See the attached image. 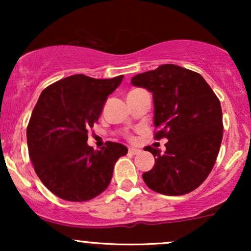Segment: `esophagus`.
I'll list each match as a JSON object with an SVG mask.
<instances>
[{"label":"esophagus","instance_id":"esophagus-1","mask_svg":"<svg viewBox=\"0 0 251 251\" xmlns=\"http://www.w3.org/2000/svg\"><path fill=\"white\" fill-rule=\"evenodd\" d=\"M128 152H129V153H132V154H139L140 152H142V150L137 149V148H129Z\"/></svg>","mask_w":251,"mask_h":251}]
</instances>
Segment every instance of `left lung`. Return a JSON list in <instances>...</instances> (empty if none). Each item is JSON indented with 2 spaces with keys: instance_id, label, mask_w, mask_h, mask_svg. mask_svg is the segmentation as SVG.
I'll return each instance as SVG.
<instances>
[{
  "instance_id": "1",
  "label": "left lung",
  "mask_w": 251,
  "mask_h": 251,
  "mask_svg": "<svg viewBox=\"0 0 251 251\" xmlns=\"http://www.w3.org/2000/svg\"><path fill=\"white\" fill-rule=\"evenodd\" d=\"M131 82L152 93L154 138L169 140L164 153L145 148L155 163L143 175L144 181L166 196L194 191L211 172L220 152L223 138L220 100L201 74L170 63L137 74Z\"/></svg>"
}]
</instances>
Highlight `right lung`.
Instances as JSON below:
<instances>
[{"label": "right lung", "instance_id": "add662e5", "mask_svg": "<svg viewBox=\"0 0 251 251\" xmlns=\"http://www.w3.org/2000/svg\"><path fill=\"white\" fill-rule=\"evenodd\" d=\"M123 77L75 74L42 91L28 124L27 143L37 177L57 197L71 201L97 197L111 183L114 164L127 153L119 143L107 142L99 151L87 145L88 131Z\"/></svg>", "mask_w": 251, "mask_h": 251}]
</instances>
